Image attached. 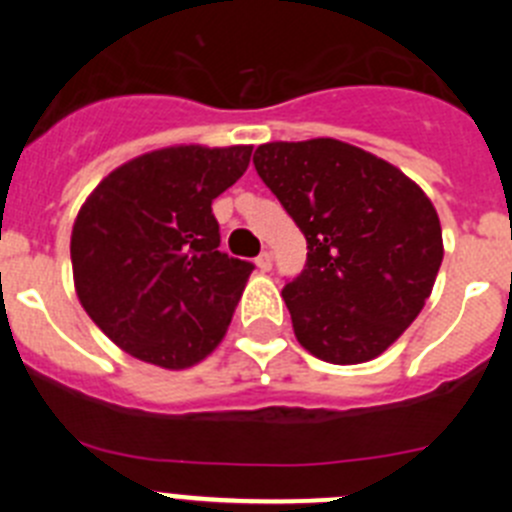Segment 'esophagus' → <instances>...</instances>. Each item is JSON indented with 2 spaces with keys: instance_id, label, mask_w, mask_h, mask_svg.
<instances>
[{
  "instance_id": "obj_1",
  "label": "esophagus",
  "mask_w": 512,
  "mask_h": 512,
  "mask_svg": "<svg viewBox=\"0 0 512 512\" xmlns=\"http://www.w3.org/2000/svg\"><path fill=\"white\" fill-rule=\"evenodd\" d=\"M271 264H274V256H271L269 251L259 253V259H256V266H259L261 271H269V269H271Z\"/></svg>"
}]
</instances>
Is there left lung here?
I'll list each match as a JSON object with an SVG mask.
<instances>
[{"mask_svg":"<svg viewBox=\"0 0 512 512\" xmlns=\"http://www.w3.org/2000/svg\"><path fill=\"white\" fill-rule=\"evenodd\" d=\"M253 166L307 241L305 271L282 292L300 346L328 364L377 359L418 318L441 269L428 194L336 138L264 143Z\"/></svg>","mask_w":512,"mask_h":512,"instance_id":"obj_1","label":"left lung"}]
</instances>
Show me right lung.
Wrapping results in <instances>:
<instances>
[{"label": "right lung", "instance_id": "obj_1", "mask_svg": "<svg viewBox=\"0 0 512 512\" xmlns=\"http://www.w3.org/2000/svg\"><path fill=\"white\" fill-rule=\"evenodd\" d=\"M253 146L158 148L92 189L71 230L74 289L104 336L135 359L189 369L220 346L253 264L217 251L212 200Z\"/></svg>", "mask_w": 512, "mask_h": 512}]
</instances>
